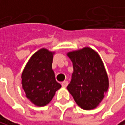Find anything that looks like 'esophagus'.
Masks as SVG:
<instances>
[{
  "label": "esophagus",
  "mask_w": 125,
  "mask_h": 125,
  "mask_svg": "<svg viewBox=\"0 0 125 125\" xmlns=\"http://www.w3.org/2000/svg\"><path fill=\"white\" fill-rule=\"evenodd\" d=\"M68 84H69L68 81H64V82H62V86L64 87V88H66L68 85Z\"/></svg>",
  "instance_id": "34e87169"
}]
</instances>
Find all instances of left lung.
<instances>
[{
  "mask_svg": "<svg viewBox=\"0 0 125 125\" xmlns=\"http://www.w3.org/2000/svg\"><path fill=\"white\" fill-rule=\"evenodd\" d=\"M73 73L67 89L83 109L95 108L108 89V77L99 55L89 47L67 53Z\"/></svg>",
  "mask_w": 125,
  "mask_h": 125,
  "instance_id": "1",
  "label": "left lung"
}]
</instances>
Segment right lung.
Instances as JSON below:
<instances>
[{
  "label": "right lung",
  "instance_id": "obj_1",
  "mask_svg": "<svg viewBox=\"0 0 125 125\" xmlns=\"http://www.w3.org/2000/svg\"><path fill=\"white\" fill-rule=\"evenodd\" d=\"M54 52L42 48L30 57L21 75L26 96L36 106H45L61 85L56 81L52 69Z\"/></svg>",
  "mask_w": 125,
  "mask_h": 125
}]
</instances>
